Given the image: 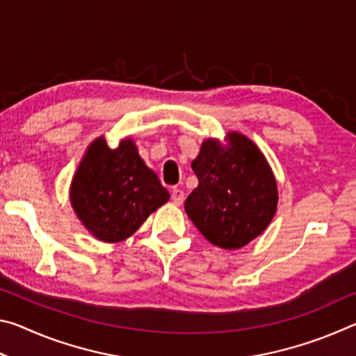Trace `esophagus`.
Returning <instances> with one entry per match:
<instances>
[{
	"label": "esophagus",
	"instance_id": "34e87169",
	"mask_svg": "<svg viewBox=\"0 0 356 356\" xmlns=\"http://www.w3.org/2000/svg\"><path fill=\"white\" fill-rule=\"evenodd\" d=\"M171 200H172L174 204H176V206H180V204H182L184 200H185L184 191L177 188V186H174V188L171 190Z\"/></svg>",
	"mask_w": 356,
	"mask_h": 356
}]
</instances>
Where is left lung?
<instances>
[{
    "label": "left lung",
    "instance_id": "left-lung-1",
    "mask_svg": "<svg viewBox=\"0 0 356 356\" xmlns=\"http://www.w3.org/2000/svg\"><path fill=\"white\" fill-rule=\"evenodd\" d=\"M227 140V149L216 140L204 141L191 163L200 184L186 197L185 210L210 243L236 250L270 225L278 190L254 143L240 134H229Z\"/></svg>",
    "mask_w": 356,
    "mask_h": 356
}]
</instances>
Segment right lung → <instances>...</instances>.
Returning <instances> with one entry per match:
<instances>
[{"instance_id": "right-lung-1", "label": "right lung", "mask_w": 356, "mask_h": 356, "mask_svg": "<svg viewBox=\"0 0 356 356\" xmlns=\"http://www.w3.org/2000/svg\"><path fill=\"white\" fill-rule=\"evenodd\" d=\"M170 200V193L149 170L131 140L118 149L104 138L89 146L70 186V202L92 236L120 242Z\"/></svg>"}]
</instances>
